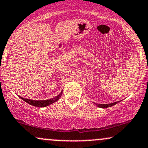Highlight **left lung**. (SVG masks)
I'll use <instances>...</instances> for the list:
<instances>
[{"mask_svg": "<svg viewBox=\"0 0 148 148\" xmlns=\"http://www.w3.org/2000/svg\"><path fill=\"white\" fill-rule=\"evenodd\" d=\"M119 101H116V102L111 103H108V104H99V103H95V104H96L97 106L98 107H100V108H108V107L113 106V105L116 104V103H118V102H119Z\"/></svg>", "mask_w": 148, "mask_h": 148, "instance_id": "left-lung-1", "label": "left lung"}]
</instances>
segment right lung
Returning a JSON list of instances; mask_svg holds the SVG:
<instances>
[{
    "label": "right lung",
    "mask_w": 148,
    "mask_h": 148,
    "mask_svg": "<svg viewBox=\"0 0 148 148\" xmlns=\"http://www.w3.org/2000/svg\"><path fill=\"white\" fill-rule=\"evenodd\" d=\"M62 95V92H60V94H59L58 95H57L56 97L52 98V99H47V100H32V99H25V98L23 97H20L21 98L23 101H25V102L28 103L30 105H33L34 106H37V107H45V106H47L51 104V103H54L55 101H56L60 99V97Z\"/></svg>",
    "instance_id": "obj_1"
}]
</instances>
